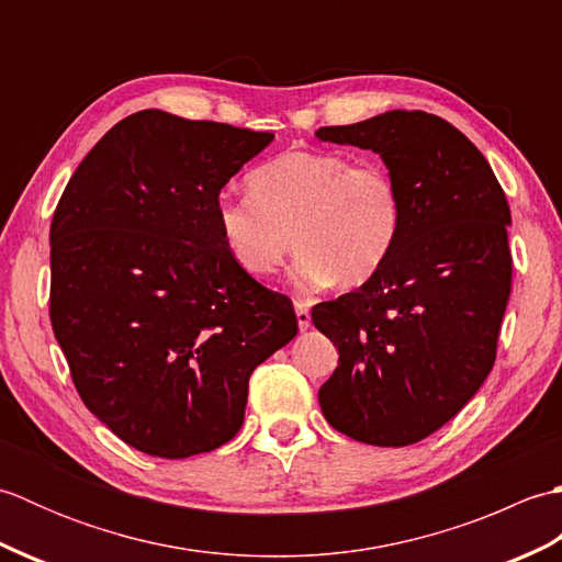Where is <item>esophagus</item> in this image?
Returning a JSON list of instances; mask_svg holds the SVG:
<instances>
[{
  "mask_svg": "<svg viewBox=\"0 0 562 562\" xmlns=\"http://www.w3.org/2000/svg\"><path fill=\"white\" fill-rule=\"evenodd\" d=\"M294 312H296V324H300L302 330H306L308 326H312V314H308L306 304L302 302H294Z\"/></svg>",
  "mask_w": 562,
  "mask_h": 562,
  "instance_id": "esophagus-1",
  "label": "esophagus"
}]
</instances>
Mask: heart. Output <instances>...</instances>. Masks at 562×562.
Masks as SVG:
<instances>
[{
  "label": "heart",
  "instance_id": "b5f03b06",
  "mask_svg": "<svg viewBox=\"0 0 562 562\" xmlns=\"http://www.w3.org/2000/svg\"><path fill=\"white\" fill-rule=\"evenodd\" d=\"M248 195L217 202L226 254L248 278L266 280L300 250L292 278L314 292L360 288L384 268L403 226V202L376 161L342 151L290 149L248 173Z\"/></svg>",
  "mask_w": 562,
  "mask_h": 562
}]
</instances>
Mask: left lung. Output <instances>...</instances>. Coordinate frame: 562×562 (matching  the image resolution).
<instances>
[{
  "instance_id": "obj_1",
  "label": "left lung",
  "mask_w": 562,
  "mask_h": 562,
  "mask_svg": "<svg viewBox=\"0 0 562 562\" xmlns=\"http://www.w3.org/2000/svg\"><path fill=\"white\" fill-rule=\"evenodd\" d=\"M316 137L376 151L403 202L384 268L312 308L340 355L318 391L321 411L364 445L408 447L449 423L495 364L512 290L505 190L469 137L425 111Z\"/></svg>"
}]
</instances>
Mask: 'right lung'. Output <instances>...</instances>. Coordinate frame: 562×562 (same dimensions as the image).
I'll return each instance as SVG.
<instances>
[{"label": "right lung", "mask_w": 562, "mask_h": 562, "mask_svg": "<svg viewBox=\"0 0 562 562\" xmlns=\"http://www.w3.org/2000/svg\"><path fill=\"white\" fill-rule=\"evenodd\" d=\"M139 111L69 178L50 224V321L83 405L149 457L188 459L244 425L254 369L296 336L292 302L236 266L222 188L272 142Z\"/></svg>", "instance_id": "1"}]
</instances>
